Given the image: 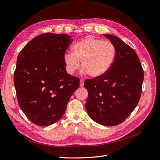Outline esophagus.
Instances as JSON below:
<instances>
[{
    "mask_svg": "<svg viewBox=\"0 0 160 160\" xmlns=\"http://www.w3.org/2000/svg\"><path fill=\"white\" fill-rule=\"evenodd\" d=\"M84 85V81L83 79H80V86L83 87Z\"/></svg>",
    "mask_w": 160,
    "mask_h": 160,
    "instance_id": "1",
    "label": "esophagus"
}]
</instances>
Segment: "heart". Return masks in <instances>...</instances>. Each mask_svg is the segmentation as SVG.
I'll list each match as a JSON object with an SVG mask.
<instances>
[{
	"label": "heart",
	"mask_w": 160,
	"mask_h": 160,
	"mask_svg": "<svg viewBox=\"0 0 160 160\" xmlns=\"http://www.w3.org/2000/svg\"><path fill=\"white\" fill-rule=\"evenodd\" d=\"M71 49L72 52L64 55L65 68L69 74L79 69L81 61L83 72L92 77H101L109 70L116 56V49L112 42L93 38L78 41Z\"/></svg>",
	"instance_id": "b5f03b06"
}]
</instances>
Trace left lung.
Instances as JSON below:
<instances>
[{
    "instance_id": "8db88e82",
    "label": "left lung",
    "mask_w": 160,
    "mask_h": 160,
    "mask_svg": "<svg viewBox=\"0 0 160 160\" xmlns=\"http://www.w3.org/2000/svg\"><path fill=\"white\" fill-rule=\"evenodd\" d=\"M116 49L109 70L103 75L87 79L85 108L94 122L106 126L122 123L136 107L142 91L143 69L137 53L118 37L103 35Z\"/></svg>"
}]
</instances>
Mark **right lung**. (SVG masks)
Returning a JSON list of instances; mask_svg holds the SVG:
<instances>
[{
    "mask_svg": "<svg viewBox=\"0 0 160 160\" xmlns=\"http://www.w3.org/2000/svg\"><path fill=\"white\" fill-rule=\"evenodd\" d=\"M67 34L44 33L28 42L17 57L14 84L18 103L31 122L55 123L79 88V79L67 73L64 55L71 42Z\"/></svg>",
    "mask_w": 160,
    "mask_h": 160,
    "instance_id": "add662e5",
    "label": "right lung"
}]
</instances>
